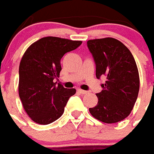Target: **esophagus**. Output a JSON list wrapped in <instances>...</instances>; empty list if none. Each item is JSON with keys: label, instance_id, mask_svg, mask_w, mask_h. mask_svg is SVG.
<instances>
[{"label": "esophagus", "instance_id": "obj_1", "mask_svg": "<svg viewBox=\"0 0 154 154\" xmlns=\"http://www.w3.org/2000/svg\"><path fill=\"white\" fill-rule=\"evenodd\" d=\"M77 91L79 92V93L82 94H85L87 93V91H84V90H82V89H77Z\"/></svg>", "mask_w": 154, "mask_h": 154}]
</instances>
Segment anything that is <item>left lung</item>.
Listing matches in <instances>:
<instances>
[{
    "instance_id": "8db88e82",
    "label": "left lung",
    "mask_w": 154,
    "mask_h": 154,
    "mask_svg": "<svg viewBox=\"0 0 154 154\" xmlns=\"http://www.w3.org/2000/svg\"><path fill=\"white\" fill-rule=\"evenodd\" d=\"M87 46L94 57L96 77H106L98 103L91 114L104 123H115L128 117L140 90L137 65L129 49L120 41L105 37L89 40Z\"/></svg>"
}]
</instances>
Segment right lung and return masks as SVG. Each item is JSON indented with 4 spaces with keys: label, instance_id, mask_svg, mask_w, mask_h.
Wrapping results in <instances>:
<instances>
[{
    "label": "right lung",
    "instance_id": "right-lung-1",
    "mask_svg": "<svg viewBox=\"0 0 154 154\" xmlns=\"http://www.w3.org/2000/svg\"><path fill=\"white\" fill-rule=\"evenodd\" d=\"M82 41L46 36L28 47L19 63V95L25 112L32 120L47 125L60 118L76 90L66 89L53 82L60 77V60L77 49Z\"/></svg>",
    "mask_w": 154,
    "mask_h": 154
}]
</instances>
